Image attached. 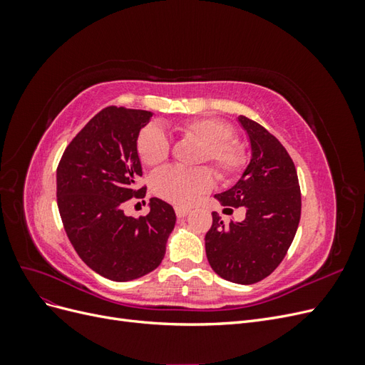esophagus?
Masks as SVG:
<instances>
[{"label": "esophagus", "mask_w": 365, "mask_h": 365, "mask_svg": "<svg viewBox=\"0 0 365 365\" xmlns=\"http://www.w3.org/2000/svg\"><path fill=\"white\" fill-rule=\"evenodd\" d=\"M175 212H176V216L178 217H184L190 213V208L187 207H175Z\"/></svg>", "instance_id": "34e87169"}]
</instances>
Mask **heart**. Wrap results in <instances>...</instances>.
<instances>
[{"label":"heart","instance_id":"b5f03b06","mask_svg":"<svg viewBox=\"0 0 365 365\" xmlns=\"http://www.w3.org/2000/svg\"><path fill=\"white\" fill-rule=\"evenodd\" d=\"M176 132L187 143H195L192 163L212 164L222 181H235L245 172L250 155L245 146L233 138L235 129L219 118H193L176 125ZM137 153L148 168H158L170 157V141L164 132L148 125L137 137ZM152 192L164 201L187 207L213 187V173L207 168H169L157 172L150 180Z\"/></svg>","mask_w":365,"mask_h":365}]
</instances>
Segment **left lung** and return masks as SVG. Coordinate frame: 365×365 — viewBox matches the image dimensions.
I'll return each instance as SVG.
<instances>
[{"instance_id":"1","label":"left lung","mask_w":365,"mask_h":365,"mask_svg":"<svg viewBox=\"0 0 365 365\" xmlns=\"http://www.w3.org/2000/svg\"><path fill=\"white\" fill-rule=\"evenodd\" d=\"M248 132L252 157L235 187L215 195L231 215L244 207L245 219L224 224L216 212L205 235L210 267L220 277L252 284L267 279L288 252L300 224L302 192L292 158L257 121L239 115Z\"/></svg>"}]
</instances>
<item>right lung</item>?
Here are the masks:
<instances>
[{"mask_svg": "<svg viewBox=\"0 0 365 365\" xmlns=\"http://www.w3.org/2000/svg\"><path fill=\"white\" fill-rule=\"evenodd\" d=\"M152 113L108 106L77 134L59 161L56 196L62 224L79 257L97 274L129 282L155 269L176 216L170 204L150 197L145 216L123 213L132 197L146 196L137 153L140 129Z\"/></svg>", "mask_w": 365, "mask_h": 365, "instance_id": "add662e5", "label": "right lung"}]
</instances>
